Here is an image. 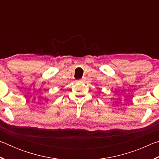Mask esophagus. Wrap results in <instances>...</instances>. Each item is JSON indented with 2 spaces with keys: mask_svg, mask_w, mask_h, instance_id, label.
Returning a JSON list of instances; mask_svg holds the SVG:
<instances>
[{
  "mask_svg": "<svg viewBox=\"0 0 159 159\" xmlns=\"http://www.w3.org/2000/svg\"><path fill=\"white\" fill-rule=\"evenodd\" d=\"M83 81V80H76V83H81Z\"/></svg>",
  "mask_w": 159,
  "mask_h": 159,
  "instance_id": "esophagus-1",
  "label": "esophagus"
}]
</instances>
